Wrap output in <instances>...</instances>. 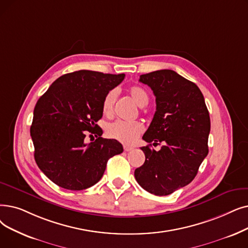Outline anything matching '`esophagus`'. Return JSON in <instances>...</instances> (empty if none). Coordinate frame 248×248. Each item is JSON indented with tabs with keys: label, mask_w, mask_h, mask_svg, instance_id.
<instances>
[{
	"label": "esophagus",
	"mask_w": 248,
	"mask_h": 248,
	"mask_svg": "<svg viewBox=\"0 0 248 248\" xmlns=\"http://www.w3.org/2000/svg\"><path fill=\"white\" fill-rule=\"evenodd\" d=\"M124 150L125 151V152H130V151L134 150V147H132L130 145H124Z\"/></svg>",
	"instance_id": "esophagus-1"
}]
</instances>
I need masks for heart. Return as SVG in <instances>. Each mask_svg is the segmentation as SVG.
<instances>
[{
	"instance_id": "heart-1",
	"label": "heart",
	"mask_w": 248,
	"mask_h": 248,
	"mask_svg": "<svg viewBox=\"0 0 248 248\" xmlns=\"http://www.w3.org/2000/svg\"><path fill=\"white\" fill-rule=\"evenodd\" d=\"M133 100L139 106H145L149 102V95L147 91L141 86L133 85L127 89ZM116 99V91L110 90L107 92L102 102V110L105 114H111L113 111V106ZM144 130L143 124L139 122H124L115 121L107 125L106 132L110 138L117 140L123 143H132L139 137Z\"/></svg>"
}]
</instances>
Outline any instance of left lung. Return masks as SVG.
Wrapping results in <instances>:
<instances>
[{
    "instance_id": "obj_1",
    "label": "left lung",
    "mask_w": 248,
    "mask_h": 248,
    "mask_svg": "<svg viewBox=\"0 0 248 248\" xmlns=\"http://www.w3.org/2000/svg\"><path fill=\"white\" fill-rule=\"evenodd\" d=\"M153 90L156 111L143 140L145 163L135 170L138 184L155 196H168L196 177L207 157L211 130L209 111L198 86L172 70L141 75Z\"/></svg>"
}]
</instances>
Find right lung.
Returning a JSON list of instances; mask_svg holds the SVG:
<instances>
[{"mask_svg": "<svg viewBox=\"0 0 248 248\" xmlns=\"http://www.w3.org/2000/svg\"><path fill=\"white\" fill-rule=\"evenodd\" d=\"M124 79V74L76 71L58 78L38 99L30 136L35 162L53 184L71 190L88 188L101 179L108 159L123 153L120 142L101 138L96 123L105 95ZM87 131L98 138L95 142H84Z\"/></svg>", "mask_w": 248, "mask_h": 248, "instance_id": "add662e5", "label": "right lung"}]
</instances>
